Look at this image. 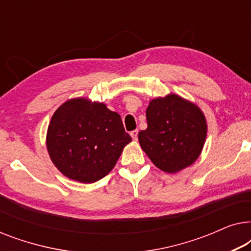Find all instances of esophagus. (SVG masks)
Instances as JSON below:
<instances>
[{
  "mask_svg": "<svg viewBox=\"0 0 251 251\" xmlns=\"http://www.w3.org/2000/svg\"><path fill=\"white\" fill-rule=\"evenodd\" d=\"M130 135H131L133 140H137V138H138V130H133V131L130 132Z\"/></svg>",
  "mask_w": 251,
  "mask_h": 251,
  "instance_id": "obj_1",
  "label": "esophagus"
}]
</instances>
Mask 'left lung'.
Listing matches in <instances>:
<instances>
[{
	"label": "left lung",
	"mask_w": 251,
	"mask_h": 251,
	"mask_svg": "<svg viewBox=\"0 0 251 251\" xmlns=\"http://www.w3.org/2000/svg\"><path fill=\"white\" fill-rule=\"evenodd\" d=\"M146 119L139 144L159 169L174 174L198 159L207 136L205 118L198 106L171 94L153 99Z\"/></svg>",
	"instance_id": "obj_1"
}]
</instances>
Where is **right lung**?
<instances>
[{"instance_id":"right-lung-1","label":"right lung","mask_w":251,"mask_h":251,"mask_svg":"<svg viewBox=\"0 0 251 251\" xmlns=\"http://www.w3.org/2000/svg\"><path fill=\"white\" fill-rule=\"evenodd\" d=\"M130 142L118 113L85 98L64 102L48 126L47 147L54 166L81 183L105 177Z\"/></svg>"}]
</instances>
